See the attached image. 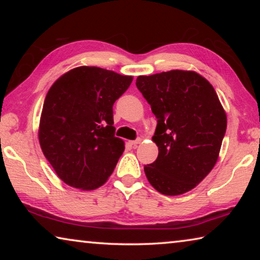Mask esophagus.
<instances>
[{"label":"esophagus","mask_w":260,"mask_h":260,"mask_svg":"<svg viewBox=\"0 0 260 260\" xmlns=\"http://www.w3.org/2000/svg\"><path fill=\"white\" fill-rule=\"evenodd\" d=\"M141 142H142V140H141V139H138V140H135V141H131V144L135 148V147H138Z\"/></svg>","instance_id":"1"}]
</instances>
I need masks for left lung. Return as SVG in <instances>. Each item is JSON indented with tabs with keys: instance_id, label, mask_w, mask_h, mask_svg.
I'll return each mask as SVG.
<instances>
[{
	"instance_id": "left-lung-1",
	"label": "left lung",
	"mask_w": 260,
	"mask_h": 260,
	"mask_svg": "<svg viewBox=\"0 0 260 260\" xmlns=\"http://www.w3.org/2000/svg\"><path fill=\"white\" fill-rule=\"evenodd\" d=\"M136 87L157 118L158 157L144 166L148 181L162 195L190 191L212 171L227 128L213 86L195 71L171 70L140 76Z\"/></svg>"
}]
</instances>
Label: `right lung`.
Here are the masks:
<instances>
[{"mask_svg": "<svg viewBox=\"0 0 260 260\" xmlns=\"http://www.w3.org/2000/svg\"><path fill=\"white\" fill-rule=\"evenodd\" d=\"M133 81L98 67H78L52 83L43 103L39 142L61 181L94 190L108 181L125 150L114 136L113 103Z\"/></svg>", "mask_w": 260, "mask_h": 260, "instance_id": "add662e5", "label": "right lung"}]
</instances>
